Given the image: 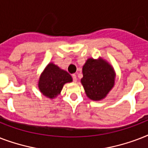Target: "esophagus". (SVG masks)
<instances>
[{
	"label": "esophagus",
	"instance_id": "34e87169",
	"mask_svg": "<svg viewBox=\"0 0 148 148\" xmlns=\"http://www.w3.org/2000/svg\"><path fill=\"white\" fill-rule=\"evenodd\" d=\"M72 77H73V80H74V82H77V75L76 74H72Z\"/></svg>",
	"mask_w": 148,
	"mask_h": 148
}]
</instances>
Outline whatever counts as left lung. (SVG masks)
<instances>
[{"label":"left lung","mask_w":148,"mask_h":148,"mask_svg":"<svg viewBox=\"0 0 148 148\" xmlns=\"http://www.w3.org/2000/svg\"><path fill=\"white\" fill-rule=\"evenodd\" d=\"M81 82L87 96L93 101H101L114 85L115 72L106 60L88 58L82 69Z\"/></svg>","instance_id":"8db88e82"}]
</instances>
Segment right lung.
Returning a JSON list of instances; mask_svg holds the SVG:
<instances>
[{"instance_id": "add662e5", "label": "right lung", "mask_w": 148, "mask_h": 148, "mask_svg": "<svg viewBox=\"0 0 148 148\" xmlns=\"http://www.w3.org/2000/svg\"><path fill=\"white\" fill-rule=\"evenodd\" d=\"M71 81V76L66 71L50 63L40 74L38 88L45 97L53 99L60 95L64 84Z\"/></svg>"}]
</instances>
